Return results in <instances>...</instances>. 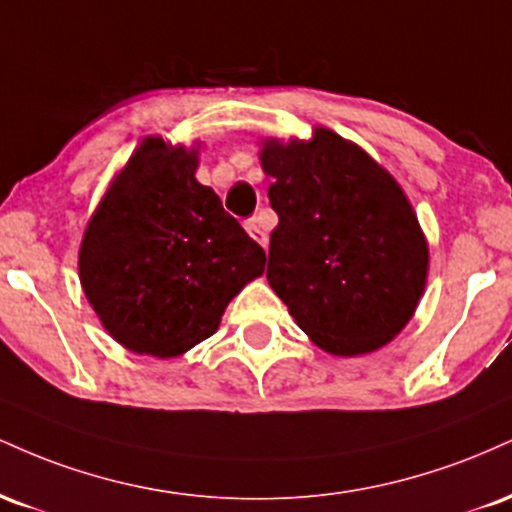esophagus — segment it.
Masks as SVG:
<instances>
[{"mask_svg":"<svg viewBox=\"0 0 512 512\" xmlns=\"http://www.w3.org/2000/svg\"><path fill=\"white\" fill-rule=\"evenodd\" d=\"M245 231H248L250 236H252V240H257V243H260L262 248H267V243H269V240H267V233L262 231L260 221H257V219H250V221H245Z\"/></svg>","mask_w":512,"mask_h":512,"instance_id":"1","label":"esophagus"}]
</instances>
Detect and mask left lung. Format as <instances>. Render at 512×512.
<instances>
[{
	"instance_id": "obj_1",
	"label": "left lung",
	"mask_w": 512,
	"mask_h": 512,
	"mask_svg": "<svg viewBox=\"0 0 512 512\" xmlns=\"http://www.w3.org/2000/svg\"><path fill=\"white\" fill-rule=\"evenodd\" d=\"M267 279L298 327L337 356L380 349L402 330L426 284L428 248L399 185L330 129L269 142Z\"/></svg>"
}]
</instances>
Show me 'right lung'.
<instances>
[{
    "mask_svg": "<svg viewBox=\"0 0 512 512\" xmlns=\"http://www.w3.org/2000/svg\"><path fill=\"white\" fill-rule=\"evenodd\" d=\"M195 170V151L146 139L81 243L86 298L137 354L168 358L204 342L228 301L264 272V250Z\"/></svg>",
    "mask_w": 512,
    "mask_h": 512,
    "instance_id": "add662e5",
    "label": "right lung"
}]
</instances>
